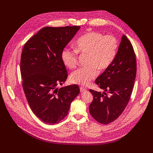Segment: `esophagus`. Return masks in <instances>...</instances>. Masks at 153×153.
<instances>
[{
  "instance_id": "esophagus-1",
  "label": "esophagus",
  "mask_w": 153,
  "mask_h": 153,
  "mask_svg": "<svg viewBox=\"0 0 153 153\" xmlns=\"http://www.w3.org/2000/svg\"><path fill=\"white\" fill-rule=\"evenodd\" d=\"M80 91H81V92H85L87 91L86 89H85V88L82 87H80Z\"/></svg>"
}]
</instances>
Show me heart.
<instances>
[{
	"instance_id": "heart-1",
	"label": "heart",
	"mask_w": 153,
	"mask_h": 153,
	"mask_svg": "<svg viewBox=\"0 0 153 153\" xmlns=\"http://www.w3.org/2000/svg\"><path fill=\"white\" fill-rule=\"evenodd\" d=\"M119 43L116 37L105 36L96 31H91L79 38L75 43V50L64 48L61 59L69 69L75 68L78 62V53L88 54L87 67L80 68L70 75L72 84L88 86L97 76L98 70L107 69L114 61Z\"/></svg>"
}]
</instances>
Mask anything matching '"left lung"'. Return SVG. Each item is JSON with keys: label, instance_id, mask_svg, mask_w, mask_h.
Wrapping results in <instances>:
<instances>
[{"label": "left lung", "instance_id": "left-lung-1", "mask_svg": "<svg viewBox=\"0 0 153 153\" xmlns=\"http://www.w3.org/2000/svg\"><path fill=\"white\" fill-rule=\"evenodd\" d=\"M136 74L135 53L130 40L123 35L114 61L95 80L104 91L89 90L94 97L89 111L96 121L106 125L121 115L130 99Z\"/></svg>", "mask_w": 153, "mask_h": 153}]
</instances>
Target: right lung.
Masks as SVG:
<instances>
[{
    "instance_id": "1",
    "label": "right lung",
    "mask_w": 153,
    "mask_h": 153,
    "mask_svg": "<svg viewBox=\"0 0 153 153\" xmlns=\"http://www.w3.org/2000/svg\"><path fill=\"white\" fill-rule=\"evenodd\" d=\"M79 29V26L44 27L23 46V89L32 111L47 124L58 123L65 118L80 92L76 84L56 88L68 77L61 53Z\"/></svg>"
}]
</instances>
